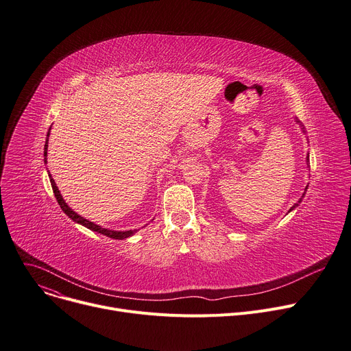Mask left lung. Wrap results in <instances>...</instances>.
I'll use <instances>...</instances> for the list:
<instances>
[{
	"mask_svg": "<svg viewBox=\"0 0 351 351\" xmlns=\"http://www.w3.org/2000/svg\"><path fill=\"white\" fill-rule=\"evenodd\" d=\"M306 163H308V167H309V154H308V158H306ZM306 189H308V186H306ZM303 196H305V193H303ZM303 196H302V197H303ZM300 200H302V199H299V202H298V203H300ZM298 203H296V204H293V206L291 207V210H293V208L298 206ZM291 210H289V212H291Z\"/></svg>",
	"mask_w": 351,
	"mask_h": 351,
	"instance_id": "1",
	"label": "left lung"
}]
</instances>
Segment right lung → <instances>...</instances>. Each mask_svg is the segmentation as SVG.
Listing matches in <instances>:
<instances>
[{
	"label": "right lung",
	"instance_id": "obj_1",
	"mask_svg": "<svg viewBox=\"0 0 351 351\" xmlns=\"http://www.w3.org/2000/svg\"><path fill=\"white\" fill-rule=\"evenodd\" d=\"M49 131H51V130H49ZM48 138H49V132H48ZM48 141H49V139H46V143H45V152H43V156H45V163H46V155H48ZM49 179H51V184H52V189H53L55 197H56V200H58V203H59L60 208L63 210L64 215H66V216H69V217L72 219L73 221H76V223H79V224H82V226H84V227L90 228L91 231H97V232H100V234H103V236H107V237H110V239H114V240H124V239H128V237H131V236L134 234V232L136 231V230H127V231H114V230L103 228V227H100V226L95 224V223H93V221H88V220L83 219L82 216H79L76 212H73V210L70 208V207L66 204V202L63 200V197H62V195H60V192H59V189H58V186H56V183H55V180L52 179V176H51V175H49Z\"/></svg>",
	"mask_w": 351,
	"mask_h": 351
}]
</instances>
